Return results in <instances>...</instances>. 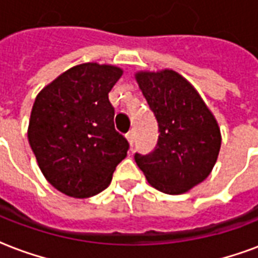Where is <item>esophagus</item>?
Instances as JSON below:
<instances>
[{"label":"esophagus","mask_w":258,"mask_h":258,"mask_svg":"<svg viewBox=\"0 0 258 258\" xmlns=\"http://www.w3.org/2000/svg\"><path fill=\"white\" fill-rule=\"evenodd\" d=\"M125 137H127V139H128L130 145L133 146V145H134V141H135V131H134V130H130V131H128V133H127V135H125Z\"/></svg>","instance_id":"obj_1"}]
</instances>
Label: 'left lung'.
<instances>
[{"label":"left lung","mask_w":258,"mask_h":258,"mask_svg":"<svg viewBox=\"0 0 258 258\" xmlns=\"http://www.w3.org/2000/svg\"><path fill=\"white\" fill-rule=\"evenodd\" d=\"M158 123V142L135 162L155 189L180 195L204 181L221 150V130L198 90L178 73L135 74Z\"/></svg>","instance_id":"1"}]
</instances>
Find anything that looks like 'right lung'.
Instances as JSON below:
<instances>
[{
  "label": "right lung",
  "instance_id": "obj_1",
  "mask_svg": "<svg viewBox=\"0 0 258 258\" xmlns=\"http://www.w3.org/2000/svg\"><path fill=\"white\" fill-rule=\"evenodd\" d=\"M121 74L112 64H77L35 98L29 145L46 180L59 192L78 199L100 194L125 158L130 145L115 130L108 98Z\"/></svg>",
  "mask_w": 258,
  "mask_h": 258
}]
</instances>
